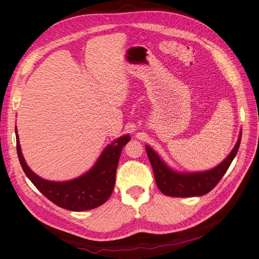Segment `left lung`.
I'll use <instances>...</instances> for the list:
<instances>
[{"label": "left lung", "mask_w": 259, "mask_h": 259, "mask_svg": "<svg viewBox=\"0 0 259 259\" xmlns=\"http://www.w3.org/2000/svg\"><path fill=\"white\" fill-rule=\"evenodd\" d=\"M241 131L232 152L217 167L201 172H178L170 168L159 155L149 146L146 150L154 171L155 181L159 190L169 196L175 198H189L201 196L212 190L220 182L223 175L230 168L235 158L241 141Z\"/></svg>", "instance_id": "8db88e82"}]
</instances>
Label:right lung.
I'll return each instance as SVG.
<instances>
[{
    "mask_svg": "<svg viewBox=\"0 0 259 259\" xmlns=\"http://www.w3.org/2000/svg\"><path fill=\"white\" fill-rule=\"evenodd\" d=\"M15 131L18 157L24 173L51 202L68 210L82 211L99 207L109 199L115 187L121 151L131 140L130 135L121 136L108 144L94 167L80 177L65 182H53L38 177L30 170L21 152L17 126Z\"/></svg>",
    "mask_w": 259,
    "mask_h": 259,
    "instance_id": "right-lung-1",
    "label": "right lung"
}]
</instances>
